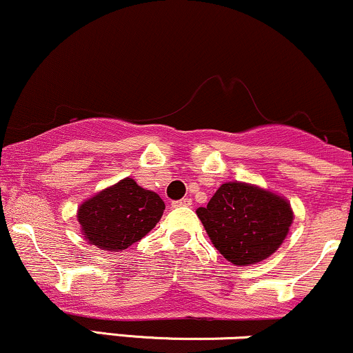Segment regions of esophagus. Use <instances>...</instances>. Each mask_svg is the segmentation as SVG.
<instances>
[{
    "mask_svg": "<svg viewBox=\"0 0 353 353\" xmlns=\"http://www.w3.org/2000/svg\"><path fill=\"white\" fill-rule=\"evenodd\" d=\"M190 205H192V201H190L189 197H184V199L172 202V208H190Z\"/></svg>",
    "mask_w": 353,
    "mask_h": 353,
    "instance_id": "1",
    "label": "esophagus"
}]
</instances>
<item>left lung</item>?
<instances>
[{
	"instance_id": "1",
	"label": "left lung",
	"mask_w": 353,
	"mask_h": 353,
	"mask_svg": "<svg viewBox=\"0 0 353 353\" xmlns=\"http://www.w3.org/2000/svg\"><path fill=\"white\" fill-rule=\"evenodd\" d=\"M196 212L214 247L236 265L255 264L274 254L294 219L289 202L242 182L222 184L208 208Z\"/></svg>"
}]
</instances>
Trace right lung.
Masks as SVG:
<instances>
[{
	"mask_svg": "<svg viewBox=\"0 0 353 353\" xmlns=\"http://www.w3.org/2000/svg\"><path fill=\"white\" fill-rule=\"evenodd\" d=\"M164 209L156 192L125 177L84 202L78 221L89 244L119 252L141 241L159 222Z\"/></svg>",
	"mask_w": 353,
	"mask_h": 353,
	"instance_id": "1",
	"label": "right lung"
}]
</instances>
